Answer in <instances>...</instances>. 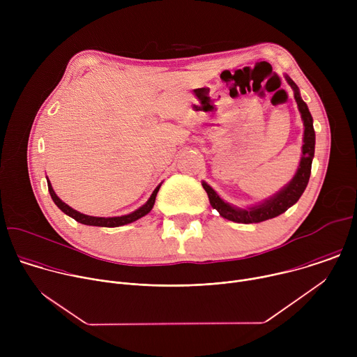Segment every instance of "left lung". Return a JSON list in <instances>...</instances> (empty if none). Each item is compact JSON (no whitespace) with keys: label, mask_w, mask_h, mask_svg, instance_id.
Instances as JSON below:
<instances>
[{"label":"left lung","mask_w":357,"mask_h":357,"mask_svg":"<svg viewBox=\"0 0 357 357\" xmlns=\"http://www.w3.org/2000/svg\"><path fill=\"white\" fill-rule=\"evenodd\" d=\"M287 82L294 90V97L296 100V105H298V109L301 112V117H302L303 126H305L302 157H301L298 171H296L295 176L292 178V181L282 190H280L274 197H271L270 200H266L259 206H254L250 209H237V208L230 206L229 203L223 202L219 197V195L206 182H203L202 186L206 190V193L209 196L212 208L216 209L219 212V215L227 220L250 225V223H260V222L277 218L281 213H284L287 209H289L294 203L298 202V199L301 197L305 188H307V185H308V181L311 176L312 158L315 154V130H314V124H312V116L308 110V106L305 105V101L299 96L298 86L288 76H287Z\"/></svg>","instance_id":"obj_1"}]
</instances>
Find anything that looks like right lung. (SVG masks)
<instances>
[{"label":"right lung","instance_id":"right-lung-1","mask_svg":"<svg viewBox=\"0 0 357 357\" xmlns=\"http://www.w3.org/2000/svg\"><path fill=\"white\" fill-rule=\"evenodd\" d=\"M161 186V185H160ZM160 186L152 192L151 197L146 200V203L144 206H141L139 209H137L135 212L130 213V215H126V216H120V218H94V216H87V215H83L75 209H72L70 206H68L65 202H62L55 190L52 189V185H50L49 179H47V189H49V193H50V197H52V200L56 203V206L63 212L66 213L68 216L73 218L76 222L82 223V225H89V226H100V227H119V226H123V225H128V223H132L135 220H138L139 218L145 216L146 213L151 212L152 206H154L155 203V197H157V193L160 190Z\"/></svg>","mask_w":357,"mask_h":357}]
</instances>
